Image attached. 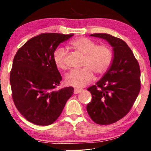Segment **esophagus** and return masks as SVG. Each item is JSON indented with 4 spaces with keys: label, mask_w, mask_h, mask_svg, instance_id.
<instances>
[{
    "label": "esophagus",
    "mask_w": 151,
    "mask_h": 151,
    "mask_svg": "<svg viewBox=\"0 0 151 151\" xmlns=\"http://www.w3.org/2000/svg\"><path fill=\"white\" fill-rule=\"evenodd\" d=\"M82 91V89H78V88H75L74 89V91H73V93L74 94H78L79 93H80V92Z\"/></svg>",
    "instance_id": "esophagus-1"
}]
</instances>
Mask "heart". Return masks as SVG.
<instances>
[{
  "label": "heart",
  "mask_w": 151,
  "mask_h": 151,
  "mask_svg": "<svg viewBox=\"0 0 151 151\" xmlns=\"http://www.w3.org/2000/svg\"><path fill=\"white\" fill-rule=\"evenodd\" d=\"M70 46L80 54L84 55L80 70H73L66 75L65 82L68 86L83 88L93 80V73L102 76L109 68L113 61V52L107 44H99L88 38H78L70 42ZM65 49L60 47L53 55L54 63L60 70H65Z\"/></svg>",
  "instance_id": "1"
}]
</instances>
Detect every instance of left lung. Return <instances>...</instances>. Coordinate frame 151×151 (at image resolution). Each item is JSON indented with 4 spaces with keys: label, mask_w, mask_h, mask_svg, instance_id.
<instances>
[{
    "label": "left lung",
    "mask_w": 151,
    "mask_h": 151,
    "mask_svg": "<svg viewBox=\"0 0 151 151\" xmlns=\"http://www.w3.org/2000/svg\"><path fill=\"white\" fill-rule=\"evenodd\" d=\"M113 47L111 65L96 85L88 88L92 99L87 105L89 117L99 125L117 122L130 111L141 89V70L133 52L123 40L110 34H92Z\"/></svg>",
    "instance_id": "left-lung-1"
}]
</instances>
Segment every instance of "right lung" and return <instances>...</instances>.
I'll list each match as a JSON object with an SVG mask.
<instances>
[{
    "instance_id": "1",
    "label": "right lung",
    "mask_w": 151,
    "mask_h": 151,
    "mask_svg": "<svg viewBox=\"0 0 151 151\" xmlns=\"http://www.w3.org/2000/svg\"><path fill=\"white\" fill-rule=\"evenodd\" d=\"M72 36L42 33L26 42L14 55L10 74L12 99L29 122L51 125L73 95V87L55 90L62 78L53 59L59 44Z\"/></svg>"
}]
</instances>
